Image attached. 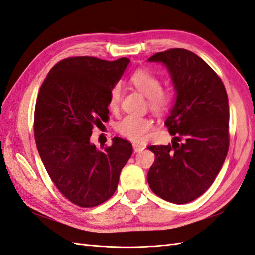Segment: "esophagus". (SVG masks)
Returning a JSON list of instances; mask_svg holds the SVG:
<instances>
[{
  "label": "esophagus",
  "mask_w": 255,
  "mask_h": 255,
  "mask_svg": "<svg viewBox=\"0 0 255 255\" xmlns=\"http://www.w3.org/2000/svg\"><path fill=\"white\" fill-rule=\"evenodd\" d=\"M133 146V151L135 152V153H138V152H141V151H143V149H144L145 147L143 146V145H141V144H136V143H134V144L132 145Z\"/></svg>",
  "instance_id": "1"
}]
</instances>
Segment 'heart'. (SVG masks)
<instances>
[{"mask_svg": "<svg viewBox=\"0 0 255 255\" xmlns=\"http://www.w3.org/2000/svg\"><path fill=\"white\" fill-rule=\"evenodd\" d=\"M130 83L141 94L147 98L148 107L153 112L162 114L171 108L173 96L170 90L161 88V81L158 76L146 70H138L130 77ZM122 98L121 84H115L110 91L108 106L111 110H116ZM154 126L152 119L145 116L127 115L116 125V130L126 139L133 142L144 141L147 132Z\"/></svg>", "mask_w": 255, "mask_h": 255, "instance_id": "1", "label": "heart"}]
</instances>
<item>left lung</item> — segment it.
Listing matches in <instances>:
<instances>
[{
	"label": "left lung",
	"instance_id": "8db88e82",
	"mask_svg": "<svg viewBox=\"0 0 255 255\" xmlns=\"http://www.w3.org/2000/svg\"><path fill=\"white\" fill-rule=\"evenodd\" d=\"M170 74L175 102L165 121L173 135L168 145H151L155 154L147 182L159 197L183 205L213 183L226 158L230 109L223 83L208 63L190 50L173 48L148 58Z\"/></svg>",
	"mask_w": 255,
	"mask_h": 255
}]
</instances>
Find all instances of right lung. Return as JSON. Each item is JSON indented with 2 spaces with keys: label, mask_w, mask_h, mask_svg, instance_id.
Here are the masks:
<instances>
[{
  "label": "right lung",
  "mask_w": 255,
  "mask_h": 255,
  "mask_svg": "<svg viewBox=\"0 0 255 255\" xmlns=\"http://www.w3.org/2000/svg\"><path fill=\"white\" fill-rule=\"evenodd\" d=\"M129 62L128 58H67L49 71L38 91L37 151L56 187L76 206L91 208L107 201L132 154V145L121 138L103 149L90 142L93 128L108 120L110 91Z\"/></svg>",
  "instance_id": "obj_1"
}]
</instances>
